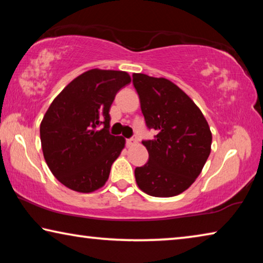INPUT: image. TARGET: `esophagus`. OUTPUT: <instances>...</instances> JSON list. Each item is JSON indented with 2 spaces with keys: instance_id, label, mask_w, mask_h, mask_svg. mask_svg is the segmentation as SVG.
I'll list each match as a JSON object with an SVG mask.
<instances>
[{
  "instance_id": "34e87169",
  "label": "esophagus",
  "mask_w": 263,
  "mask_h": 263,
  "mask_svg": "<svg viewBox=\"0 0 263 263\" xmlns=\"http://www.w3.org/2000/svg\"><path fill=\"white\" fill-rule=\"evenodd\" d=\"M136 144H138V139H137V137L130 138V139H127V140H126V145L128 146V147H130V146L136 145Z\"/></svg>"
}]
</instances>
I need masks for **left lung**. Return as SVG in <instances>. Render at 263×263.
<instances>
[{
	"label": "left lung",
	"mask_w": 263,
	"mask_h": 263,
	"mask_svg": "<svg viewBox=\"0 0 263 263\" xmlns=\"http://www.w3.org/2000/svg\"><path fill=\"white\" fill-rule=\"evenodd\" d=\"M146 126L157 135L142 140L148 161L135 169L139 188L154 197H172L194 183L211 152L206 119L190 97L163 78L133 74Z\"/></svg>",
	"instance_id": "1"
}]
</instances>
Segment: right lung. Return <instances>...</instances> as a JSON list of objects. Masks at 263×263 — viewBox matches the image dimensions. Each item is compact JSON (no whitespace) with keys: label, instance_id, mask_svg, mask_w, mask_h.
<instances>
[{"label":"right lung","instance_id":"add662e5","mask_svg":"<svg viewBox=\"0 0 263 263\" xmlns=\"http://www.w3.org/2000/svg\"><path fill=\"white\" fill-rule=\"evenodd\" d=\"M131 82L122 70L91 69L74 79L54 101L41 124L44 158L58 181L79 193L100 189L125 139L109 132L110 106Z\"/></svg>","mask_w":263,"mask_h":263}]
</instances>
